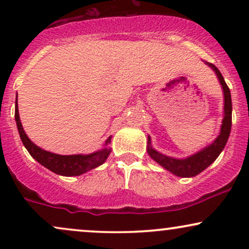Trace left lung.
Here are the masks:
<instances>
[{
    "instance_id": "1",
    "label": "left lung",
    "mask_w": 249,
    "mask_h": 249,
    "mask_svg": "<svg viewBox=\"0 0 249 249\" xmlns=\"http://www.w3.org/2000/svg\"><path fill=\"white\" fill-rule=\"evenodd\" d=\"M213 70L215 71L220 83H221L222 89L225 93V117L222 121L221 131L218 138L214 141V142L202 151H200L196 154L188 157L186 159H174L171 157H166L164 154L158 153L150 146V137H148V147L147 152L150 154L151 158L156 160L158 164H160L162 167L166 168L167 171L172 172L178 177H194L196 174L207 168L212 162L218 158V156L224 150L226 142L228 141V137L231 133V127H232V98H231L230 88L226 84L224 77L220 72L218 68L213 65L212 63H207Z\"/></svg>"
}]
</instances>
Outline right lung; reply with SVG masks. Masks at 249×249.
<instances>
[{"instance_id":"1","label":"right lung","mask_w":249,"mask_h":249,"mask_svg":"<svg viewBox=\"0 0 249 249\" xmlns=\"http://www.w3.org/2000/svg\"><path fill=\"white\" fill-rule=\"evenodd\" d=\"M15 119L17 128H18L19 137H21V141L23 142L25 148L28 150V152L30 153V156L33 157L34 159H36V160L38 161L39 164H42L44 167L49 168L50 171H53V172H55L57 174H61V176L72 177L88 172V171L102 165L103 162L107 160L108 154L111 152L110 148H103L102 151L87 154V156H83V154L61 156V154H55L42 150L41 147L36 146V145L28 138L23 127H22L21 121H19L18 116V107H17V98L15 105ZM110 142L111 137H108L107 144H108Z\"/></svg>"}]
</instances>
